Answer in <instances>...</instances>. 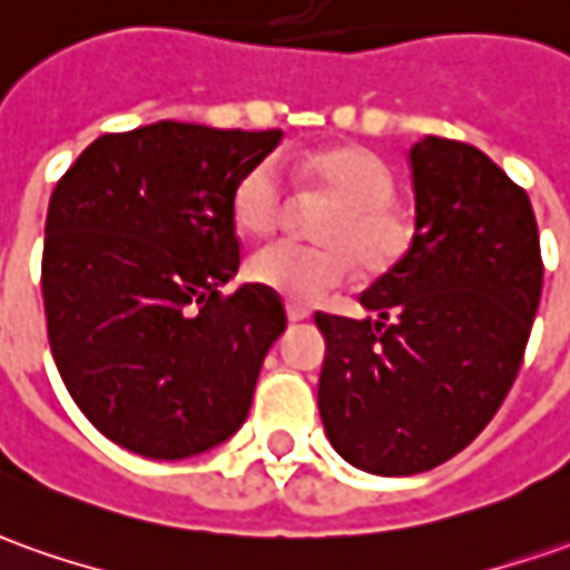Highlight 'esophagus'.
<instances>
[{
	"instance_id": "obj_1",
	"label": "esophagus",
	"mask_w": 570,
	"mask_h": 570,
	"mask_svg": "<svg viewBox=\"0 0 570 570\" xmlns=\"http://www.w3.org/2000/svg\"><path fill=\"white\" fill-rule=\"evenodd\" d=\"M286 317H289V324H299V321L308 317V312H305V308H296V305H286Z\"/></svg>"
}]
</instances>
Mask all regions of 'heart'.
Instances as JSON below:
<instances>
[{
  "mask_svg": "<svg viewBox=\"0 0 570 570\" xmlns=\"http://www.w3.org/2000/svg\"><path fill=\"white\" fill-rule=\"evenodd\" d=\"M305 174L334 208L317 220L321 246L271 243L249 258V277L289 302L327 299L362 268L383 277L409 255L412 224L393 205V174L367 149H327L308 158ZM293 215L284 165L265 158L243 174L234 193V218L243 230L268 236Z\"/></svg>",
  "mask_w": 570,
  "mask_h": 570,
  "instance_id": "obj_1",
  "label": "heart"
}]
</instances>
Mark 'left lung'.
Instances as JSON below:
<instances>
[{
    "label": "left lung",
    "instance_id": "8db88e82",
    "mask_svg": "<svg viewBox=\"0 0 570 570\" xmlns=\"http://www.w3.org/2000/svg\"><path fill=\"white\" fill-rule=\"evenodd\" d=\"M415 234L399 268L362 293L374 317L324 315L317 412L355 468L405 478L449 462L509 396L543 289L524 189L459 139L409 153Z\"/></svg>",
    "mask_w": 570,
    "mask_h": 570
}]
</instances>
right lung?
Here are the masks:
<instances>
[{
	"label": "right lung",
	"instance_id": "right-lung-1",
	"mask_svg": "<svg viewBox=\"0 0 570 570\" xmlns=\"http://www.w3.org/2000/svg\"><path fill=\"white\" fill-rule=\"evenodd\" d=\"M281 130L158 121L90 142L52 189L42 243L46 334L99 433L146 459L218 446L249 415L286 331L284 302L246 284L234 193Z\"/></svg>",
	"mask_w": 570,
	"mask_h": 570
}]
</instances>
